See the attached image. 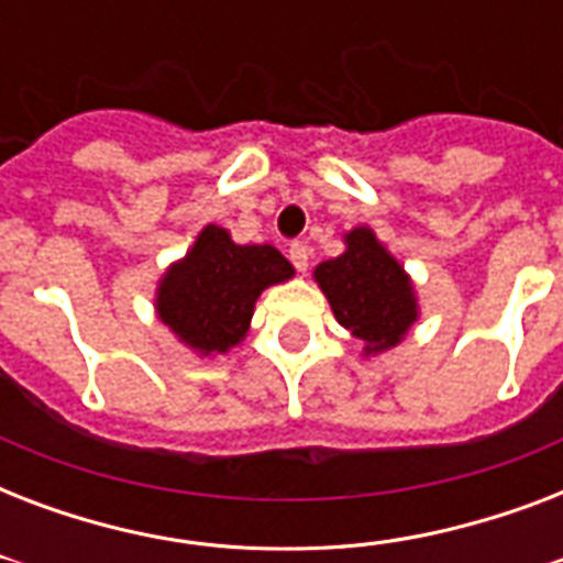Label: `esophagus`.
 Wrapping results in <instances>:
<instances>
[{
    "label": "esophagus",
    "instance_id": "obj_1",
    "mask_svg": "<svg viewBox=\"0 0 563 563\" xmlns=\"http://www.w3.org/2000/svg\"><path fill=\"white\" fill-rule=\"evenodd\" d=\"M289 260H291V265L298 268V272H307V268H309V247L303 245V242H295V245L289 247Z\"/></svg>",
    "mask_w": 563,
    "mask_h": 563
}]
</instances>
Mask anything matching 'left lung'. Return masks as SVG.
I'll list each match as a JSON object with an SVG mask.
<instances>
[{"label":"left lung","mask_w":563,"mask_h":563,"mask_svg":"<svg viewBox=\"0 0 563 563\" xmlns=\"http://www.w3.org/2000/svg\"><path fill=\"white\" fill-rule=\"evenodd\" d=\"M344 251L316 268V283L333 307L335 321L351 330L365 353L388 351L418 321V298L409 274L371 228H353Z\"/></svg>","instance_id":"1"}]
</instances>
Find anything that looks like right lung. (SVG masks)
Segmentation results:
<instances>
[{"label":"right lung","mask_w":563,"mask_h":563,"mask_svg":"<svg viewBox=\"0 0 563 563\" xmlns=\"http://www.w3.org/2000/svg\"><path fill=\"white\" fill-rule=\"evenodd\" d=\"M295 268L272 245H236L219 224L198 233L187 256L163 274L157 316L201 356L228 353L245 339L256 298Z\"/></svg>","instance_id":"1"}]
</instances>
